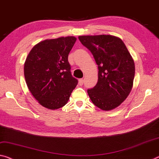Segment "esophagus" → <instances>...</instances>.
<instances>
[{
  "mask_svg": "<svg viewBox=\"0 0 159 159\" xmlns=\"http://www.w3.org/2000/svg\"><path fill=\"white\" fill-rule=\"evenodd\" d=\"M84 80L83 79H79V84L80 85H84Z\"/></svg>",
  "mask_w": 159,
  "mask_h": 159,
  "instance_id": "1",
  "label": "esophagus"
}]
</instances>
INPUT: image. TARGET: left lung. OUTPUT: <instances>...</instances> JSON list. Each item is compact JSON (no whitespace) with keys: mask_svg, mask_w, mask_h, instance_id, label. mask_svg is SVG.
<instances>
[{"mask_svg":"<svg viewBox=\"0 0 159 159\" xmlns=\"http://www.w3.org/2000/svg\"><path fill=\"white\" fill-rule=\"evenodd\" d=\"M92 53L98 68V80L88 94L95 106L111 110L129 95L134 81V62L122 39L111 35L79 36Z\"/></svg>","mask_w":159,"mask_h":159,"instance_id":"left-lung-1","label":"left lung"}]
</instances>
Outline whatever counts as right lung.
Returning <instances> with one entry per match:
<instances>
[{"label": "right lung", "instance_id": "1", "mask_svg": "<svg viewBox=\"0 0 159 159\" xmlns=\"http://www.w3.org/2000/svg\"><path fill=\"white\" fill-rule=\"evenodd\" d=\"M76 38L46 39L34 46L24 66L27 87L40 105L56 110L66 104L78 84L68 57Z\"/></svg>", "mask_w": 159, "mask_h": 159}]
</instances>
